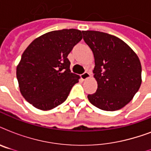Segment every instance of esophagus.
<instances>
[{"mask_svg": "<svg viewBox=\"0 0 151 151\" xmlns=\"http://www.w3.org/2000/svg\"><path fill=\"white\" fill-rule=\"evenodd\" d=\"M90 77H91V75H90V73H88V72H85V73H83V74H81V78L82 79L83 81H85V80H87L88 78H89Z\"/></svg>", "mask_w": 151, "mask_h": 151, "instance_id": "1", "label": "esophagus"}]
</instances>
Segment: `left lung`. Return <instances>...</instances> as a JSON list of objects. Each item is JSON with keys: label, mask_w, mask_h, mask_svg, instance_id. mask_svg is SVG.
I'll use <instances>...</instances> for the list:
<instances>
[{"label": "left lung", "mask_w": 151, "mask_h": 151, "mask_svg": "<svg viewBox=\"0 0 151 151\" xmlns=\"http://www.w3.org/2000/svg\"><path fill=\"white\" fill-rule=\"evenodd\" d=\"M83 39L93 52L96 92L88 95L92 105L100 110L114 111L132 99L142 82L139 57L117 37L94 30L82 31Z\"/></svg>", "instance_id": "8db88e82"}]
</instances>
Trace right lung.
<instances>
[{"instance_id": "add662e5", "label": "right lung", "mask_w": 151, "mask_h": 151, "mask_svg": "<svg viewBox=\"0 0 151 151\" xmlns=\"http://www.w3.org/2000/svg\"><path fill=\"white\" fill-rule=\"evenodd\" d=\"M81 39L78 29L54 30L34 40L22 53L16 77L21 94L34 107L52 110L67 99L80 78L71 73L67 56Z\"/></svg>"}]
</instances>
